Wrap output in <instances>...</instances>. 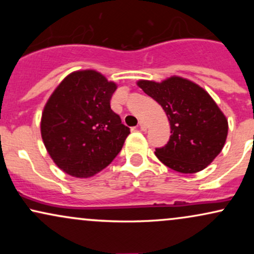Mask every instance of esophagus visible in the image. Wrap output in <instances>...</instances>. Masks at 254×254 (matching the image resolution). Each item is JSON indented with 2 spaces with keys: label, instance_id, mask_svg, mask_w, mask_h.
<instances>
[{
  "label": "esophagus",
  "instance_id": "34e87169",
  "mask_svg": "<svg viewBox=\"0 0 254 254\" xmlns=\"http://www.w3.org/2000/svg\"><path fill=\"white\" fill-rule=\"evenodd\" d=\"M138 127H139V129H141L142 131H145L147 130V124H145V122H143V121H141L138 123Z\"/></svg>",
  "mask_w": 254,
  "mask_h": 254
}]
</instances>
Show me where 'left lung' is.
<instances>
[{"label": "left lung", "mask_w": 254, "mask_h": 254, "mask_svg": "<svg viewBox=\"0 0 254 254\" xmlns=\"http://www.w3.org/2000/svg\"><path fill=\"white\" fill-rule=\"evenodd\" d=\"M165 110L171 125L167 144L156 148L162 164L180 173H196L210 165L222 150L228 133V122L198 84L172 76L162 82H137Z\"/></svg>", "instance_id": "left-lung-1"}]
</instances>
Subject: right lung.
Segmentation results:
<instances>
[{
  "instance_id": "obj_1",
  "label": "right lung",
  "mask_w": 254,
  "mask_h": 254,
  "mask_svg": "<svg viewBox=\"0 0 254 254\" xmlns=\"http://www.w3.org/2000/svg\"><path fill=\"white\" fill-rule=\"evenodd\" d=\"M117 84L95 70L68 75L42 115V138L61 170L76 178L103 171L123 148L130 129L111 110Z\"/></svg>"
}]
</instances>
